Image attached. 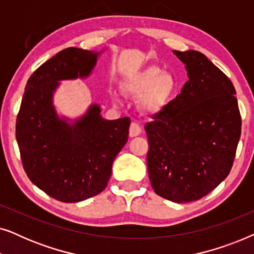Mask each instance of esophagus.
Wrapping results in <instances>:
<instances>
[{
	"label": "esophagus",
	"instance_id": "34e87169",
	"mask_svg": "<svg viewBox=\"0 0 254 254\" xmlns=\"http://www.w3.org/2000/svg\"><path fill=\"white\" fill-rule=\"evenodd\" d=\"M141 125L140 123H137V121H133V123L130 124V127H129V136L130 137H135L137 136V135L141 134Z\"/></svg>",
	"mask_w": 254,
	"mask_h": 254
}]
</instances>
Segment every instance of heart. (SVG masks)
Listing matches in <instances>:
<instances>
[{"instance_id":"obj_1","label":"heart","mask_w":254,"mask_h":254,"mask_svg":"<svg viewBox=\"0 0 254 254\" xmlns=\"http://www.w3.org/2000/svg\"><path fill=\"white\" fill-rule=\"evenodd\" d=\"M177 88L175 76L158 67H149L126 83V89L135 96L144 95L142 105L149 112H157L169 102Z\"/></svg>"}]
</instances>
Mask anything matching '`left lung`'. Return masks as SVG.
Wrapping results in <instances>:
<instances>
[{"instance_id": "left-lung-1", "label": "left lung", "mask_w": 254, "mask_h": 254, "mask_svg": "<svg viewBox=\"0 0 254 254\" xmlns=\"http://www.w3.org/2000/svg\"><path fill=\"white\" fill-rule=\"evenodd\" d=\"M189 81L145 124L149 179L156 194L177 203L206 196L234 164L242 118L232 82L206 55L173 51Z\"/></svg>"}]
</instances>
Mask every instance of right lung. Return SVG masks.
I'll return each instance as SVG.
<instances>
[{"instance_id":"obj_1","label":"right lung","mask_w":254,"mask_h":254,"mask_svg":"<svg viewBox=\"0 0 254 254\" xmlns=\"http://www.w3.org/2000/svg\"><path fill=\"white\" fill-rule=\"evenodd\" d=\"M98 55L69 47L41 64L26 83L17 116L16 140L27 177L61 202H79L103 192L128 138V117L105 120L93 104L70 125L53 106L59 81L89 76Z\"/></svg>"}]
</instances>
